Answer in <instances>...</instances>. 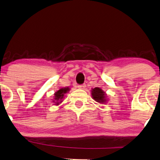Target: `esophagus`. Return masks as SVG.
Wrapping results in <instances>:
<instances>
[{
  "label": "esophagus",
  "instance_id": "1",
  "mask_svg": "<svg viewBox=\"0 0 160 160\" xmlns=\"http://www.w3.org/2000/svg\"><path fill=\"white\" fill-rule=\"evenodd\" d=\"M78 88H79V89H84L86 87V84H81V85H78Z\"/></svg>",
  "mask_w": 160,
  "mask_h": 160
}]
</instances>
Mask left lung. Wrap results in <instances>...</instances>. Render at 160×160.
Here are the masks:
<instances>
[{
    "label": "left lung",
    "mask_w": 160,
    "mask_h": 160,
    "mask_svg": "<svg viewBox=\"0 0 160 160\" xmlns=\"http://www.w3.org/2000/svg\"><path fill=\"white\" fill-rule=\"evenodd\" d=\"M106 94L99 87H95L92 90V96L97 102L105 103L106 102Z\"/></svg>",
    "instance_id": "8db88e82"
}]
</instances>
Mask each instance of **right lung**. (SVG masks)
<instances>
[{
  "mask_svg": "<svg viewBox=\"0 0 160 160\" xmlns=\"http://www.w3.org/2000/svg\"><path fill=\"white\" fill-rule=\"evenodd\" d=\"M70 89L68 87H65V88H61V89H59L58 91L56 92L55 93V100L53 101L55 103V105H59L60 103L62 102V99H63V97L65 94H66Z\"/></svg>",
  "mask_w": 160,
  "mask_h": 160,
  "instance_id": "right-lung-1",
  "label": "right lung"
}]
</instances>
